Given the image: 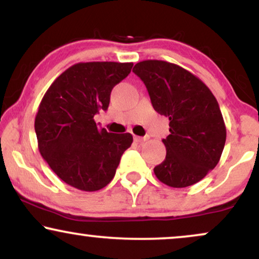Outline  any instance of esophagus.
<instances>
[{
  "label": "esophagus",
  "mask_w": 259,
  "mask_h": 259,
  "mask_svg": "<svg viewBox=\"0 0 259 259\" xmlns=\"http://www.w3.org/2000/svg\"><path fill=\"white\" fill-rule=\"evenodd\" d=\"M147 140V138H145V137H134V141H136V143H138V144H141V143H144V141H146Z\"/></svg>",
  "instance_id": "esophagus-1"
}]
</instances>
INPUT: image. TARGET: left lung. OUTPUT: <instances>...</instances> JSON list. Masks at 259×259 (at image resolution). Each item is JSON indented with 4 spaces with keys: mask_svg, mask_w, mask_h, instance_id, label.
Returning a JSON list of instances; mask_svg holds the SVG:
<instances>
[{
    "mask_svg": "<svg viewBox=\"0 0 259 259\" xmlns=\"http://www.w3.org/2000/svg\"><path fill=\"white\" fill-rule=\"evenodd\" d=\"M133 72L144 81L153 108L169 120L162 139L165 160L154 175L165 185L186 187L215 167L226 140V127L217 99L199 77L175 63L145 60Z\"/></svg>",
    "mask_w": 259,
    "mask_h": 259,
    "instance_id": "obj_1",
    "label": "left lung"
}]
</instances>
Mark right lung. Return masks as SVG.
Returning a JSON list of instances; mask_svg holds the SVG:
<instances>
[{
  "label": "right lung",
  "instance_id": "add662e5",
  "mask_svg": "<svg viewBox=\"0 0 259 259\" xmlns=\"http://www.w3.org/2000/svg\"><path fill=\"white\" fill-rule=\"evenodd\" d=\"M132 62H79L51 84L35 116L38 151L53 172L77 190L93 192L114 178L133 143L131 133L99 128L94 115L108 108L111 92Z\"/></svg>",
  "mask_w": 259,
  "mask_h": 259
}]
</instances>
